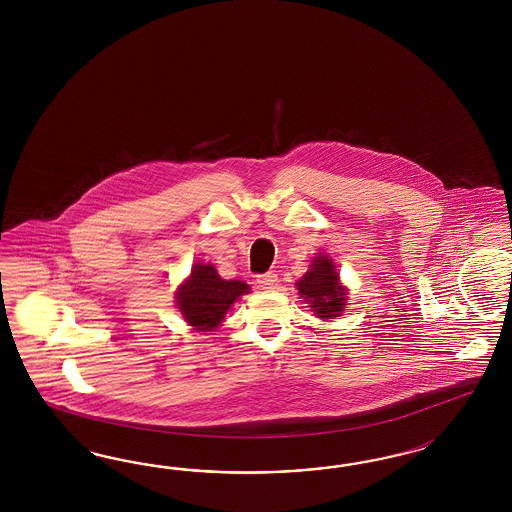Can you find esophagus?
Instances as JSON below:
<instances>
[{
	"label": "esophagus",
	"mask_w": 512,
	"mask_h": 512,
	"mask_svg": "<svg viewBox=\"0 0 512 512\" xmlns=\"http://www.w3.org/2000/svg\"><path fill=\"white\" fill-rule=\"evenodd\" d=\"M257 283L264 291H272V289L278 287V276L274 272H266V274L257 276Z\"/></svg>",
	"instance_id": "1"
}]
</instances>
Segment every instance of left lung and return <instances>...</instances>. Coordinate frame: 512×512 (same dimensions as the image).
<instances>
[{
    "label": "left lung",
    "mask_w": 512,
    "mask_h": 512,
    "mask_svg": "<svg viewBox=\"0 0 512 512\" xmlns=\"http://www.w3.org/2000/svg\"><path fill=\"white\" fill-rule=\"evenodd\" d=\"M296 289L321 319L340 317L347 306V289L341 285L340 274L325 255L313 259L310 270L296 281Z\"/></svg>",
    "instance_id": "left-lung-1"
}]
</instances>
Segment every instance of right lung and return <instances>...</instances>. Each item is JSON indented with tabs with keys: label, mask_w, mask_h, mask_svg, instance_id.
Returning a JSON list of instances; mask_svg holds the SVG:
<instances>
[{
	"label": "right lung",
	"mask_w": 512,
	"mask_h": 512,
	"mask_svg": "<svg viewBox=\"0 0 512 512\" xmlns=\"http://www.w3.org/2000/svg\"><path fill=\"white\" fill-rule=\"evenodd\" d=\"M249 293L248 283L219 278L212 264L195 263L176 293V306L195 330H216L238 296Z\"/></svg>",
	"instance_id": "right-lung-1"
}]
</instances>
